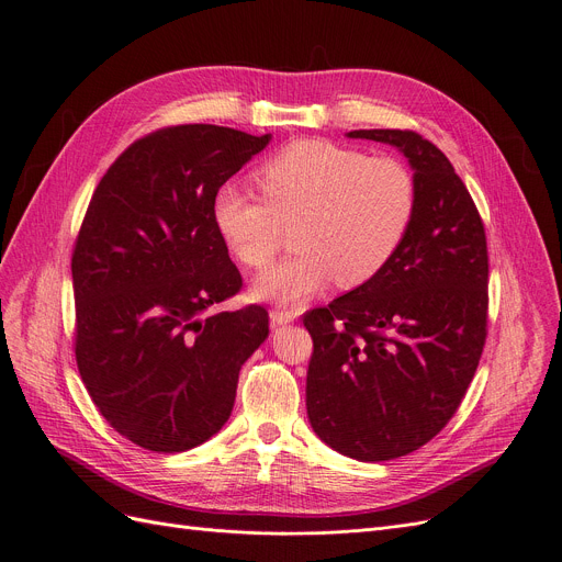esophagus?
Masks as SVG:
<instances>
[{
    "mask_svg": "<svg viewBox=\"0 0 562 562\" xmlns=\"http://www.w3.org/2000/svg\"><path fill=\"white\" fill-rule=\"evenodd\" d=\"M270 319L274 326L279 324H290L296 319V311H285V308H272L270 311Z\"/></svg>",
    "mask_w": 562,
    "mask_h": 562,
    "instance_id": "1",
    "label": "esophagus"
}]
</instances>
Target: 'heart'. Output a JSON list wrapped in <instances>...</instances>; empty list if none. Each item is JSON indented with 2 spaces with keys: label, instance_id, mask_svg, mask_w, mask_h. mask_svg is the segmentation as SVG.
<instances>
[{
  "label": "heart",
  "instance_id": "obj_1",
  "mask_svg": "<svg viewBox=\"0 0 562 562\" xmlns=\"http://www.w3.org/2000/svg\"><path fill=\"white\" fill-rule=\"evenodd\" d=\"M260 196L224 183L211 217L240 266L266 270L294 228L296 254L256 283L262 300L296 304L324 285L358 288L402 249L417 213V181L394 156L322 138L294 140L256 170Z\"/></svg>",
  "mask_w": 562,
  "mask_h": 562
}]
</instances>
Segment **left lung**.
Masks as SVG:
<instances>
[{
	"label": "left lung",
	"instance_id": "8db88e82",
	"mask_svg": "<svg viewBox=\"0 0 562 562\" xmlns=\"http://www.w3.org/2000/svg\"><path fill=\"white\" fill-rule=\"evenodd\" d=\"M347 136L404 151L417 213L376 279L304 315L306 408L319 440L379 463L434 440L465 397L487 336V243L472 194L434 143L408 128Z\"/></svg>",
	"mask_w": 562,
	"mask_h": 562
}]
</instances>
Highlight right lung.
<instances>
[{
	"instance_id": "obj_1",
	"label": "right lung",
	"mask_w": 562,
	"mask_h": 562,
	"mask_svg": "<svg viewBox=\"0 0 562 562\" xmlns=\"http://www.w3.org/2000/svg\"><path fill=\"white\" fill-rule=\"evenodd\" d=\"M268 143L165 126L128 145L92 192L72 251L75 356L97 411L143 449L179 453L215 436L243 362L270 334L258 304L209 313L243 288L213 194Z\"/></svg>"
}]
</instances>
